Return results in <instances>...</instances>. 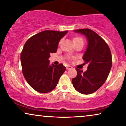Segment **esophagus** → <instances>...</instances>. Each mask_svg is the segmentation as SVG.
<instances>
[{
  "mask_svg": "<svg viewBox=\"0 0 126 126\" xmlns=\"http://www.w3.org/2000/svg\"><path fill=\"white\" fill-rule=\"evenodd\" d=\"M72 68H73V67H72L71 66H67L66 67V69L67 70H70V69H72Z\"/></svg>",
  "mask_w": 126,
  "mask_h": 126,
  "instance_id": "esophagus-1",
  "label": "esophagus"
}]
</instances>
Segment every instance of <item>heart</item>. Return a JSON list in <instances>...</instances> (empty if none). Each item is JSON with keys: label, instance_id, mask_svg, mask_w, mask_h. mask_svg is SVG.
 <instances>
[{"label": "heart", "instance_id": "1", "mask_svg": "<svg viewBox=\"0 0 126 126\" xmlns=\"http://www.w3.org/2000/svg\"><path fill=\"white\" fill-rule=\"evenodd\" d=\"M73 41L74 44L75 45L78 43H83V40L82 38L80 37L79 36H75L73 38Z\"/></svg>", "mask_w": 126, "mask_h": 126}]
</instances>
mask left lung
Wrapping results in <instances>:
<instances>
[{
  "label": "left lung",
  "instance_id": "obj_1",
  "mask_svg": "<svg viewBox=\"0 0 126 126\" xmlns=\"http://www.w3.org/2000/svg\"><path fill=\"white\" fill-rule=\"evenodd\" d=\"M74 32L83 34L88 40L83 60L88 66L85 72L76 68L77 75L72 79V83L80 93L90 94L98 90L108 78L112 64L111 52L108 44L94 31L81 29Z\"/></svg>",
  "mask_w": 126,
  "mask_h": 126
}]
</instances>
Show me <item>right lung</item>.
<instances>
[{
	"label": "right lung",
	"instance_id": "right-lung-1",
	"mask_svg": "<svg viewBox=\"0 0 126 126\" xmlns=\"http://www.w3.org/2000/svg\"><path fill=\"white\" fill-rule=\"evenodd\" d=\"M68 31H44L27 40L21 53L22 73L30 86L37 92L47 93L56 88L66 67L49 64L50 54L57 51L60 39Z\"/></svg>",
	"mask_w": 126,
	"mask_h": 126
}]
</instances>
